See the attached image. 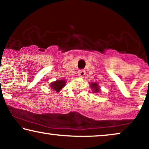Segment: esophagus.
Wrapping results in <instances>:
<instances>
[{
    "mask_svg": "<svg viewBox=\"0 0 149 149\" xmlns=\"http://www.w3.org/2000/svg\"><path fill=\"white\" fill-rule=\"evenodd\" d=\"M85 75V70H79L78 72V76L79 77H83Z\"/></svg>",
    "mask_w": 149,
    "mask_h": 149,
    "instance_id": "1",
    "label": "esophagus"
}]
</instances>
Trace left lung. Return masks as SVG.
<instances>
[{
	"mask_svg": "<svg viewBox=\"0 0 149 149\" xmlns=\"http://www.w3.org/2000/svg\"><path fill=\"white\" fill-rule=\"evenodd\" d=\"M90 87H91V89H92V91H93V92L92 93H100V91H101V89H100V86H99V85L97 84V83H95V82H94V83H93V82H91L90 83Z\"/></svg>",
	"mask_w": 149,
	"mask_h": 149,
	"instance_id": "left-lung-1",
	"label": "left lung"
}]
</instances>
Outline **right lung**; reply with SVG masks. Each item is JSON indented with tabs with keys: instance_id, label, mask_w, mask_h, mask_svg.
Instances as JSON below:
<instances>
[{
	"instance_id": "obj_1",
	"label": "right lung",
	"mask_w": 149,
	"mask_h": 149,
	"mask_svg": "<svg viewBox=\"0 0 149 149\" xmlns=\"http://www.w3.org/2000/svg\"><path fill=\"white\" fill-rule=\"evenodd\" d=\"M66 81L64 79H61V80H56L54 81L49 85V87L53 91H56L57 93L62 90L63 87L66 85Z\"/></svg>"
}]
</instances>
